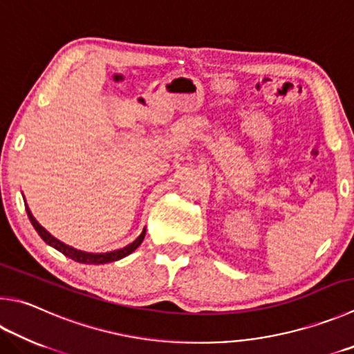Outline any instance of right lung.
Returning a JSON list of instances; mask_svg holds the SVG:
<instances>
[{"instance_id":"1","label":"right lung","mask_w":354,"mask_h":354,"mask_svg":"<svg viewBox=\"0 0 354 354\" xmlns=\"http://www.w3.org/2000/svg\"><path fill=\"white\" fill-rule=\"evenodd\" d=\"M26 212H28V216H29V220L32 223V226H34V229L37 230L38 235H40L41 239L49 244V246H53L54 249L59 250V252L65 254L66 257H69L71 260L79 261V263H85V265H104V263H111V261L124 259V257L130 255L133 250H136L140 246V243L144 241V236H145V229H144L142 234H140L136 240L128 244V246L122 248V249L111 250V252H104V254L83 252V250H77L74 248H71V246H68V244L62 243L60 240H57L55 236L50 235L48 230L41 226V224H38V221L35 220L34 215H32V212L29 210L28 204H26Z\"/></svg>"}]
</instances>
